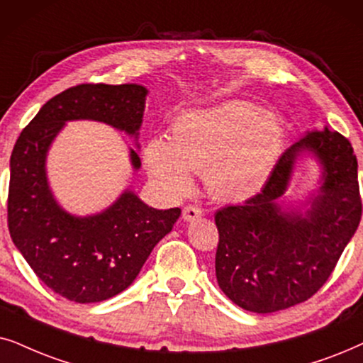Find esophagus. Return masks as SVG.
<instances>
[{"label":"esophagus","mask_w":363,"mask_h":363,"mask_svg":"<svg viewBox=\"0 0 363 363\" xmlns=\"http://www.w3.org/2000/svg\"><path fill=\"white\" fill-rule=\"evenodd\" d=\"M202 216H204V212H202L201 207H196V206H187L184 207V211H182V219L186 222H192L199 219Z\"/></svg>","instance_id":"34e87169"}]
</instances>
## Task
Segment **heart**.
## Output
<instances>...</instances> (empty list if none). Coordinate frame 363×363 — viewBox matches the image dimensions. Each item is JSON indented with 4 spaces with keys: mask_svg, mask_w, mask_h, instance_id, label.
I'll use <instances>...</instances> for the list:
<instances>
[{
    "mask_svg": "<svg viewBox=\"0 0 363 363\" xmlns=\"http://www.w3.org/2000/svg\"><path fill=\"white\" fill-rule=\"evenodd\" d=\"M282 147L284 129L272 113L232 99L181 114L171 139H149L143 159L149 177L169 197L189 194L192 172H202L212 199L244 202L267 184Z\"/></svg>",
    "mask_w": 363,
    "mask_h": 363,
    "instance_id": "1",
    "label": "heart"
}]
</instances>
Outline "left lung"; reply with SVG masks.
I'll return each mask as SVG.
<instances>
[{
	"label": "left lung",
	"mask_w": 363,
	"mask_h": 363,
	"mask_svg": "<svg viewBox=\"0 0 363 363\" xmlns=\"http://www.w3.org/2000/svg\"><path fill=\"white\" fill-rule=\"evenodd\" d=\"M319 166L318 189L283 197L298 164ZM362 216L357 157L349 139L323 128L289 147L260 194L216 214L220 291L244 311L270 313L311 298L330 277Z\"/></svg>",
	"instance_id": "8db88e82"
}]
</instances>
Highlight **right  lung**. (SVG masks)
I'll list each match as a JSON object with an SVG mask.
<instances>
[{
	"instance_id": "obj_1",
	"label": "right lung",
	"mask_w": 363,
	"mask_h": 363,
	"mask_svg": "<svg viewBox=\"0 0 363 363\" xmlns=\"http://www.w3.org/2000/svg\"><path fill=\"white\" fill-rule=\"evenodd\" d=\"M147 94L141 84L74 86L48 101L14 144L9 234L40 280L67 301L103 302L125 291L181 216L179 207L154 209L131 189L96 214L76 216L57 202L48 179V154L71 121L108 124L139 149ZM129 162L139 171L141 159L131 147Z\"/></svg>"
}]
</instances>
